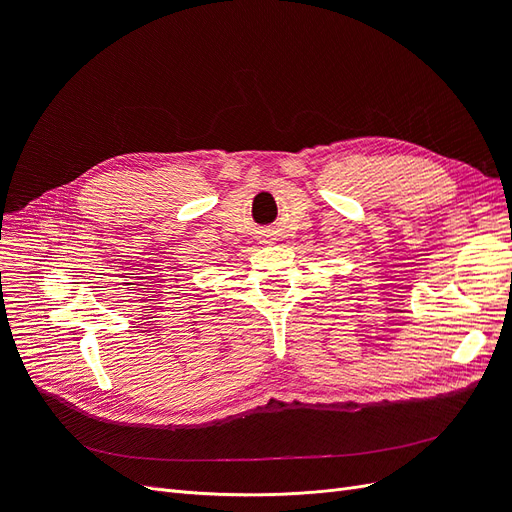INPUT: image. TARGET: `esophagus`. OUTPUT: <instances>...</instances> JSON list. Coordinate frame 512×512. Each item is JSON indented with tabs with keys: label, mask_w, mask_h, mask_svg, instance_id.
<instances>
[{
	"label": "esophagus",
	"mask_w": 512,
	"mask_h": 512,
	"mask_svg": "<svg viewBox=\"0 0 512 512\" xmlns=\"http://www.w3.org/2000/svg\"><path fill=\"white\" fill-rule=\"evenodd\" d=\"M267 243H271V241H267Z\"/></svg>",
	"instance_id": "1"
}]
</instances>
